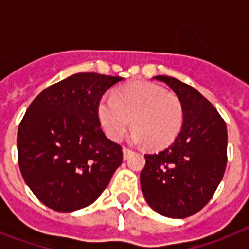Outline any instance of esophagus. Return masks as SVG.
I'll return each mask as SVG.
<instances>
[{"label": "esophagus", "instance_id": "obj_1", "mask_svg": "<svg viewBox=\"0 0 249 249\" xmlns=\"http://www.w3.org/2000/svg\"><path fill=\"white\" fill-rule=\"evenodd\" d=\"M123 152H124V159H128L129 155H132L133 154V150H130V148L128 147H124L123 148Z\"/></svg>", "mask_w": 249, "mask_h": 249}]
</instances>
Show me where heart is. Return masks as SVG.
<instances>
[{
	"label": "heart",
	"instance_id": "b5f03b06",
	"mask_svg": "<svg viewBox=\"0 0 249 249\" xmlns=\"http://www.w3.org/2000/svg\"><path fill=\"white\" fill-rule=\"evenodd\" d=\"M98 119L109 140L120 141L130 126L133 140L152 150L169 146L183 125V106L174 93L147 81L117 88L98 105Z\"/></svg>",
	"mask_w": 249,
	"mask_h": 249
}]
</instances>
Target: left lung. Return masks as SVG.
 Listing matches in <instances>:
<instances>
[{
  "mask_svg": "<svg viewBox=\"0 0 249 249\" xmlns=\"http://www.w3.org/2000/svg\"><path fill=\"white\" fill-rule=\"evenodd\" d=\"M183 106V125L174 142L158 154H146L141 187L154 211L185 218L208 204L228 163L226 123L193 86L169 76H156Z\"/></svg>",
  "mask_w": 249,
  "mask_h": 249,
  "instance_id": "1",
  "label": "left lung"
}]
</instances>
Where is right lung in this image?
Listing matches in <instances>:
<instances>
[{"label":"right lung","mask_w":249,"mask_h":249,"mask_svg":"<svg viewBox=\"0 0 249 249\" xmlns=\"http://www.w3.org/2000/svg\"><path fill=\"white\" fill-rule=\"evenodd\" d=\"M119 76L85 72L37 95L18 128V163L37 199L58 212L97 200L123 163V147L101 129L98 105Z\"/></svg>","instance_id":"obj_1"}]
</instances>
